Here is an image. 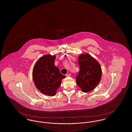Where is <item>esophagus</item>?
Returning <instances> with one entry per match:
<instances>
[{
	"instance_id": "esophagus-1",
	"label": "esophagus",
	"mask_w": 132,
	"mask_h": 132,
	"mask_svg": "<svg viewBox=\"0 0 132 132\" xmlns=\"http://www.w3.org/2000/svg\"><path fill=\"white\" fill-rule=\"evenodd\" d=\"M71 75V74L70 73H68V74H66V77H69V76H70Z\"/></svg>"
}]
</instances>
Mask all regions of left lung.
<instances>
[{"label": "left lung", "instance_id": "obj_1", "mask_svg": "<svg viewBox=\"0 0 132 132\" xmlns=\"http://www.w3.org/2000/svg\"><path fill=\"white\" fill-rule=\"evenodd\" d=\"M80 70L76 82L82 92L88 93L97 87L100 81L102 69L99 62L88 53L78 57Z\"/></svg>", "mask_w": 132, "mask_h": 132}]
</instances>
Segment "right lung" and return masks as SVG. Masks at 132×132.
<instances>
[{"instance_id":"obj_1","label":"right lung","mask_w":132,"mask_h":132,"mask_svg":"<svg viewBox=\"0 0 132 132\" xmlns=\"http://www.w3.org/2000/svg\"><path fill=\"white\" fill-rule=\"evenodd\" d=\"M55 56L44 55L36 62L32 72L35 87L41 93L50 96L56 95L62 79L66 77L55 66Z\"/></svg>"}]
</instances>
